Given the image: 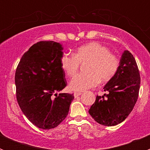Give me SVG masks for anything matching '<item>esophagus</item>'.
<instances>
[{
    "label": "esophagus",
    "mask_w": 150,
    "mask_h": 150,
    "mask_svg": "<svg viewBox=\"0 0 150 150\" xmlns=\"http://www.w3.org/2000/svg\"><path fill=\"white\" fill-rule=\"evenodd\" d=\"M81 92H74V97H75V98H77V97H79V95H81Z\"/></svg>",
    "instance_id": "34e87169"
}]
</instances>
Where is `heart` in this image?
Returning a JSON list of instances; mask_svg holds the SVG:
<instances>
[{"label":"heart","instance_id":"obj_1","mask_svg":"<svg viewBox=\"0 0 150 150\" xmlns=\"http://www.w3.org/2000/svg\"><path fill=\"white\" fill-rule=\"evenodd\" d=\"M84 71L86 73L74 76L70 83L74 91H83L96 86L99 81L107 82L114 76L120 65V61L107 46L91 42L76 49L73 55L64 53L60 58V67L68 76H74L79 70V64L86 62Z\"/></svg>","mask_w":150,"mask_h":150}]
</instances>
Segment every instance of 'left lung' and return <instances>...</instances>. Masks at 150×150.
<instances>
[{"label":"left lung","mask_w":150,"mask_h":150,"mask_svg":"<svg viewBox=\"0 0 150 150\" xmlns=\"http://www.w3.org/2000/svg\"><path fill=\"white\" fill-rule=\"evenodd\" d=\"M140 76L137 62L129 51L122 55L115 75L104 87L109 93L97 96L88 110L99 124L113 126L124 121L134 107L139 95Z\"/></svg>","instance_id":"8db88e82"}]
</instances>
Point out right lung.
I'll use <instances>...</instances> for the list:
<instances>
[{"label": "right lung", "mask_w": 150, "mask_h": 150, "mask_svg": "<svg viewBox=\"0 0 150 150\" xmlns=\"http://www.w3.org/2000/svg\"><path fill=\"white\" fill-rule=\"evenodd\" d=\"M62 45L40 41L22 55L15 74L16 99L25 116L42 129L57 127L68 114L74 94L60 93L67 86L60 67Z\"/></svg>", "instance_id": "obj_1"}]
</instances>
